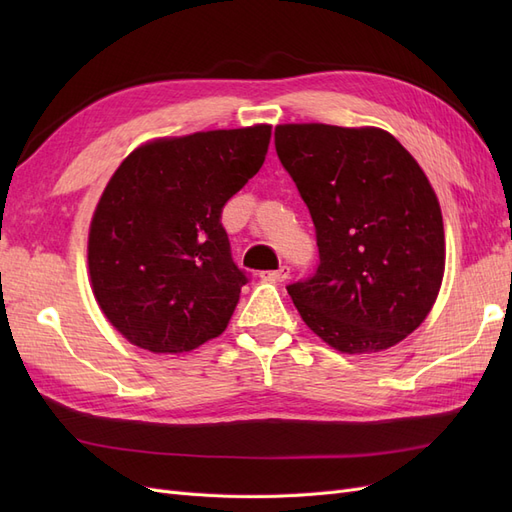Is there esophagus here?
<instances>
[{"label": "esophagus", "mask_w": 512, "mask_h": 512, "mask_svg": "<svg viewBox=\"0 0 512 512\" xmlns=\"http://www.w3.org/2000/svg\"><path fill=\"white\" fill-rule=\"evenodd\" d=\"M260 277H262V280H265V282H286L288 277H290V267L282 265L280 269H275V271L260 273Z\"/></svg>", "instance_id": "esophagus-1"}]
</instances>
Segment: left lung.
Instances as JSON below:
<instances>
[{
	"label": "left lung",
	"instance_id": "left-lung-1",
	"mask_svg": "<svg viewBox=\"0 0 512 512\" xmlns=\"http://www.w3.org/2000/svg\"><path fill=\"white\" fill-rule=\"evenodd\" d=\"M275 151L316 228V271L286 286L301 318L339 352L395 346L444 275L442 213L421 166L378 128L286 123Z\"/></svg>",
	"mask_w": 512,
	"mask_h": 512
}]
</instances>
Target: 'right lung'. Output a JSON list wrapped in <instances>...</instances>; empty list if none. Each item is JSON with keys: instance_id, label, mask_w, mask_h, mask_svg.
<instances>
[{"instance_id": "right-lung-1", "label": "right lung", "mask_w": 512, "mask_h": 512, "mask_svg": "<svg viewBox=\"0 0 512 512\" xmlns=\"http://www.w3.org/2000/svg\"><path fill=\"white\" fill-rule=\"evenodd\" d=\"M271 126L196 132L134 149L96 207L91 288L113 327L149 352L218 337L250 277L232 260L222 209L265 162Z\"/></svg>"}]
</instances>
